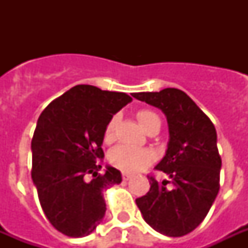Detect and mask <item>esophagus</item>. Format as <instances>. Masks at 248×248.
I'll return each mask as SVG.
<instances>
[{
	"label": "esophagus",
	"instance_id": "1",
	"mask_svg": "<svg viewBox=\"0 0 248 248\" xmlns=\"http://www.w3.org/2000/svg\"><path fill=\"white\" fill-rule=\"evenodd\" d=\"M130 177H131V175H130V173H127V172H122V179H124V181H127L128 179H130Z\"/></svg>",
	"mask_w": 248,
	"mask_h": 248
}]
</instances>
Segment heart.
Segmentation results:
<instances>
[{"label": "heart", "instance_id": "heart-1", "mask_svg": "<svg viewBox=\"0 0 248 248\" xmlns=\"http://www.w3.org/2000/svg\"><path fill=\"white\" fill-rule=\"evenodd\" d=\"M138 120L145 131H149L151 128L155 127V126L161 127L159 117L149 109L139 110ZM117 124H118V117L117 116H113L107 124L104 130L105 143H112L114 140ZM108 159L109 162L117 169H120L121 171L139 172V171L147 169L148 166L152 165V162L155 161V155L148 149H138V148H131L127 147V145H118L109 152Z\"/></svg>", "mask_w": 248, "mask_h": 248}]
</instances>
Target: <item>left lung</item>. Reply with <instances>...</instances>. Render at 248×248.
Wrapping results in <instances>:
<instances>
[{
  "label": "left lung",
  "instance_id": "obj_1",
  "mask_svg": "<svg viewBox=\"0 0 248 248\" xmlns=\"http://www.w3.org/2000/svg\"><path fill=\"white\" fill-rule=\"evenodd\" d=\"M132 96L161 109L170 132L165 157L155 166L170 180L148 176L151 189L136 198V204L155 231L167 237L188 234L203 221L219 193L221 157L215 126L179 89L135 93Z\"/></svg>",
  "mask_w": 248,
  "mask_h": 248
}]
</instances>
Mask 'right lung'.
I'll return each instance as SVG.
<instances>
[{
    "label": "right lung",
    "mask_w": 248,
    "mask_h": 248,
    "mask_svg": "<svg viewBox=\"0 0 248 248\" xmlns=\"http://www.w3.org/2000/svg\"><path fill=\"white\" fill-rule=\"evenodd\" d=\"M131 100L124 93L77 85L41 113L32 139V179L45 215L60 233L85 237L104 217L103 192L122 181L110 166L99 173L104 130Z\"/></svg>",
    "instance_id": "1"
}]
</instances>
